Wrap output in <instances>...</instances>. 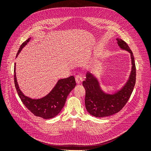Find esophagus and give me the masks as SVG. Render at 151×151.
<instances>
[{
  "label": "esophagus",
  "instance_id": "34e87169",
  "mask_svg": "<svg viewBox=\"0 0 151 151\" xmlns=\"http://www.w3.org/2000/svg\"><path fill=\"white\" fill-rule=\"evenodd\" d=\"M83 79L81 75H77L76 76V81L77 84H81L83 82Z\"/></svg>",
  "mask_w": 151,
  "mask_h": 151
}]
</instances>
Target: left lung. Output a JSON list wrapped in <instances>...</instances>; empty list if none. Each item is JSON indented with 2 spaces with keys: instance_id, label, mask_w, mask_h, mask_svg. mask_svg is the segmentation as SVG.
I'll use <instances>...</instances> for the list:
<instances>
[{
  "instance_id": "obj_1",
  "label": "left lung",
  "mask_w": 151,
  "mask_h": 151,
  "mask_svg": "<svg viewBox=\"0 0 151 151\" xmlns=\"http://www.w3.org/2000/svg\"><path fill=\"white\" fill-rule=\"evenodd\" d=\"M122 49L130 53L132 70L129 79L123 88L115 94L105 93L101 89L98 79L89 72L86 74L83 85L86 89L85 106L88 112L96 117H106L114 115L124 107L134 90L136 80V68L133 53L129 45L122 39H116Z\"/></svg>"
}]
</instances>
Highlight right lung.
I'll list each match as a JSON object with an SVG mask.
<instances>
[{
    "label": "right lung",
    "instance_id": "right-lung-1",
    "mask_svg": "<svg viewBox=\"0 0 151 151\" xmlns=\"http://www.w3.org/2000/svg\"><path fill=\"white\" fill-rule=\"evenodd\" d=\"M31 38L22 43L18 50L16 57ZM14 84L21 101L29 110L36 116L44 119H50L56 116L64 106L67 96L75 88L76 83L74 76L58 80L53 89L45 97L40 99H31L22 93L17 84L16 75V63L14 67Z\"/></svg>",
    "mask_w": 151,
    "mask_h": 151
}]
</instances>
